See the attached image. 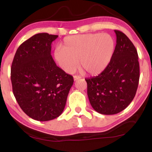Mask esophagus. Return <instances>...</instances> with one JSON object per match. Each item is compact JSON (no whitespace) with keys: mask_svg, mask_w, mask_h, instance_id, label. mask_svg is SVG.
Listing matches in <instances>:
<instances>
[{"mask_svg":"<svg viewBox=\"0 0 152 152\" xmlns=\"http://www.w3.org/2000/svg\"><path fill=\"white\" fill-rule=\"evenodd\" d=\"M80 78H81V77L79 76H74V81L78 80L80 79Z\"/></svg>","mask_w":152,"mask_h":152,"instance_id":"34e87169","label":"esophagus"}]
</instances>
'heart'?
Returning <instances> with one entry per match:
<instances>
[{"label": "heart", "instance_id": "b5f03b06", "mask_svg": "<svg viewBox=\"0 0 152 152\" xmlns=\"http://www.w3.org/2000/svg\"><path fill=\"white\" fill-rule=\"evenodd\" d=\"M115 42L107 33L75 35L64 38L61 47L53 51L59 66L66 73H72L78 66L90 75L103 72L109 65L114 52Z\"/></svg>", "mask_w": 152, "mask_h": 152}]
</instances>
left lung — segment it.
<instances>
[{"label":"left lung","instance_id":"8db88e82","mask_svg":"<svg viewBox=\"0 0 152 152\" xmlns=\"http://www.w3.org/2000/svg\"><path fill=\"white\" fill-rule=\"evenodd\" d=\"M115 33L117 43L109 65L99 75L85 79L90 103L103 115L117 114L127 108L134 99L140 80L136 48L123 32Z\"/></svg>","mask_w":152,"mask_h":152}]
</instances>
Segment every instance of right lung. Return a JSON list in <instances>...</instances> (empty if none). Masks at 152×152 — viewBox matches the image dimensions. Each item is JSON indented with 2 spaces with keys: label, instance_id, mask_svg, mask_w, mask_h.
<instances>
[{
  "label": "right lung",
  "instance_id": "obj_1",
  "mask_svg": "<svg viewBox=\"0 0 152 152\" xmlns=\"http://www.w3.org/2000/svg\"><path fill=\"white\" fill-rule=\"evenodd\" d=\"M58 35L35 34L20 45L11 69L12 92L18 104L33 119L48 121L62 113L73 77L56 65L51 43Z\"/></svg>",
  "mask_w": 152,
  "mask_h": 152
}]
</instances>
